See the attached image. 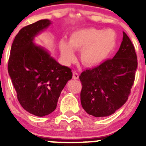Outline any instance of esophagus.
<instances>
[{"label":"esophagus","mask_w":146,"mask_h":146,"mask_svg":"<svg viewBox=\"0 0 146 146\" xmlns=\"http://www.w3.org/2000/svg\"><path fill=\"white\" fill-rule=\"evenodd\" d=\"M79 78V74H77L76 72H73V79L74 80H77Z\"/></svg>","instance_id":"34e87169"}]
</instances>
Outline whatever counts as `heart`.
<instances>
[{"instance_id":"b5f03b06","label":"heart","mask_w":146,"mask_h":146,"mask_svg":"<svg viewBox=\"0 0 146 146\" xmlns=\"http://www.w3.org/2000/svg\"><path fill=\"white\" fill-rule=\"evenodd\" d=\"M116 45V34L112 29L102 31L89 28L78 30L70 36L69 43L62 40L60 50L66 64L75 60L74 50L81 51V60L87 66H95L102 63L110 55Z\"/></svg>"}]
</instances>
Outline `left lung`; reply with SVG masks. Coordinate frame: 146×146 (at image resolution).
I'll use <instances>...</instances> for the list:
<instances>
[{
    "instance_id": "8db88e82",
    "label": "left lung",
    "mask_w": 146,
    "mask_h": 146,
    "mask_svg": "<svg viewBox=\"0 0 146 146\" xmlns=\"http://www.w3.org/2000/svg\"><path fill=\"white\" fill-rule=\"evenodd\" d=\"M123 41L114 57L80 75L82 108L94 117L113 114L128 99L134 84L137 58L131 40L123 32Z\"/></svg>"
}]
</instances>
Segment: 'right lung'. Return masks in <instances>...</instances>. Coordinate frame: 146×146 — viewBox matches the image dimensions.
<instances>
[{
	"instance_id": "1",
	"label": "right lung",
	"mask_w": 146,
	"mask_h": 146,
	"mask_svg": "<svg viewBox=\"0 0 146 146\" xmlns=\"http://www.w3.org/2000/svg\"><path fill=\"white\" fill-rule=\"evenodd\" d=\"M51 22L41 20L20 30L11 45L8 72L21 106L42 117L53 112L62 90L72 79V69L58 64L33 42Z\"/></svg>"
}]
</instances>
